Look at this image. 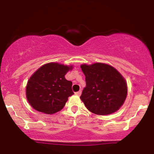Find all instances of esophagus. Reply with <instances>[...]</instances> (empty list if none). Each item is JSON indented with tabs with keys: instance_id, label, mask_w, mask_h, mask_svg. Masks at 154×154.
Wrapping results in <instances>:
<instances>
[{
	"instance_id": "obj_1",
	"label": "esophagus",
	"mask_w": 154,
	"mask_h": 154,
	"mask_svg": "<svg viewBox=\"0 0 154 154\" xmlns=\"http://www.w3.org/2000/svg\"><path fill=\"white\" fill-rule=\"evenodd\" d=\"M81 93H82V91H78V92H76L75 94H76V95H81Z\"/></svg>"
}]
</instances>
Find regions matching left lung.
Segmentation results:
<instances>
[{
    "label": "left lung",
    "instance_id": "obj_1",
    "mask_svg": "<svg viewBox=\"0 0 154 154\" xmlns=\"http://www.w3.org/2000/svg\"><path fill=\"white\" fill-rule=\"evenodd\" d=\"M85 76L86 87L80 98L93 114L106 115L115 112L122 106L127 97L125 79L110 65L95 63L81 65Z\"/></svg>",
    "mask_w": 154,
    "mask_h": 154
}]
</instances>
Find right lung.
<instances>
[{
    "instance_id": "1",
    "label": "right lung",
    "mask_w": 154,
    "mask_h": 154,
    "mask_svg": "<svg viewBox=\"0 0 154 154\" xmlns=\"http://www.w3.org/2000/svg\"><path fill=\"white\" fill-rule=\"evenodd\" d=\"M72 69V66L49 63L32 75L26 85V95L35 110L52 114L63 109L69 97L74 94L72 82L64 77Z\"/></svg>"
}]
</instances>
